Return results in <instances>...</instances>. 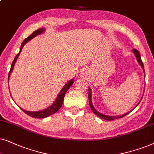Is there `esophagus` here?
Here are the masks:
<instances>
[{"label":"esophagus","instance_id":"esophagus-1","mask_svg":"<svg viewBox=\"0 0 154 154\" xmlns=\"http://www.w3.org/2000/svg\"><path fill=\"white\" fill-rule=\"evenodd\" d=\"M80 75H81V76H83V77H84V76H85L86 75H87V74H86V71L85 70V69H82Z\"/></svg>","mask_w":154,"mask_h":154}]
</instances>
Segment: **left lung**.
Here are the masks:
<instances>
[{"instance_id": "1", "label": "left lung", "mask_w": 154, "mask_h": 154, "mask_svg": "<svg viewBox=\"0 0 154 154\" xmlns=\"http://www.w3.org/2000/svg\"><path fill=\"white\" fill-rule=\"evenodd\" d=\"M132 51H133V53H134L135 56H136V58H137V61H138V63H139V65H140L142 67L143 69H144V74H145V71H144V64H143L142 61H141V58L140 54H139V51H137V49H133ZM89 106H90V108H91V110H92V111H93V112H94V114H96V116L99 117V118H102V119H103V120H109V121H110V120H115V119L121 118H122V117H124V116H127V115L130 113V112L131 111H132V110H134V108H136L137 106L139 105V103H140V102H139V103L138 104H137V105L136 106H135V107H134V108H133V109H132V110H130V112H126V113H125V114H123V115H120V116H106V115H103V114L101 113V112H98L97 110H96L95 109V108H94V106H93V104H92V102H91V88H90V87H89Z\"/></svg>"}]
</instances>
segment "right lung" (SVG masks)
I'll return each mask as SVG.
<instances>
[{
	"label": "right lung",
	"instance_id": "obj_1",
	"mask_svg": "<svg viewBox=\"0 0 154 154\" xmlns=\"http://www.w3.org/2000/svg\"><path fill=\"white\" fill-rule=\"evenodd\" d=\"M44 31H45V29L44 28H41V29H39L36 30L35 32H33L30 36H29L27 38H26L23 41V42L22 43L21 47H20V52L18 53L17 54V56H15V59H14L13 62L11 65V68H10L9 74H8V79H10V74H11L12 71H13V69L14 68V65H15V62L17 61L18 56H19V55L20 54V52H21L22 49V48H23V46H24V44H25L26 42H28L29 41L32 39V38L35 37L36 36H37V35H38V34H42V33H44ZM73 83H74V79H70V80H69L68 82H67L66 85H65L64 87H63V89H61L60 93L58 94V96H57L56 101L53 102V103L52 104V105H51L49 107L46 108V109H44L43 110H39V111H27V110H24L21 108H21V109L23 110V111L25 112L26 114H27L28 116H29L34 118H44L49 116H51V115L56 113V112L58 111L59 109H60L61 106H62L63 101H64L65 94H66L67 91L69 89V87H71Z\"/></svg>",
	"mask_w": 154,
	"mask_h": 154
}]
</instances>
